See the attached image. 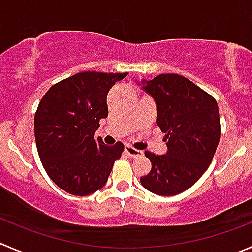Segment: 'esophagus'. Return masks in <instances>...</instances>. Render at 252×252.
I'll list each match as a JSON object with an SVG mask.
<instances>
[{"mask_svg":"<svg viewBox=\"0 0 252 252\" xmlns=\"http://www.w3.org/2000/svg\"><path fill=\"white\" fill-rule=\"evenodd\" d=\"M125 152L127 153V155L130 156V157H132V158L140 157V156L143 155L142 151L136 150V148H133L132 146H130V145H126V146H125Z\"/></svg>","mask_w":252,"mask_h":252,"instance_id":"34e87169","label":"esophagus"}]
</instances>
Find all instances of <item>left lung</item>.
<instances>
[{"mask_svg":"<svg viewBox=\"0 0 252 252\" xmlns=\"http://www.w3.org/2000/svg\"><path fill=\"white\" fill-rule=\"evenodd\" d=\"M157 106L158 127L166 133V155L146 151L151 172L141 184L158 195H176L190 188L208 169L219 145V107L212 95L178 74L142 80Z\"/></svg>","mask_w":252,"mask_h":252,"instance_id":"8db88e82","label":"left lung"}]
</instances>
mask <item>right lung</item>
<instances>
[{
    "mask_svg": "<svg viewBox=\"0 0 252 252\" xmlns=\"http://www.w3.org/2000/svg\"><path fill=\"white\" fill-rule=\"evenodd\" d=\"M127 73L83 71L54 84L34 116L38 155L57 186L73 195H89L107 182L122 142L106 146L95 131L107 117L106 96Z\"/></svg>",
    "mask_w": 252,
    "mask_h": 252,
    "instance_id": "1",
    "label": "right lung"
}]
</instances>
